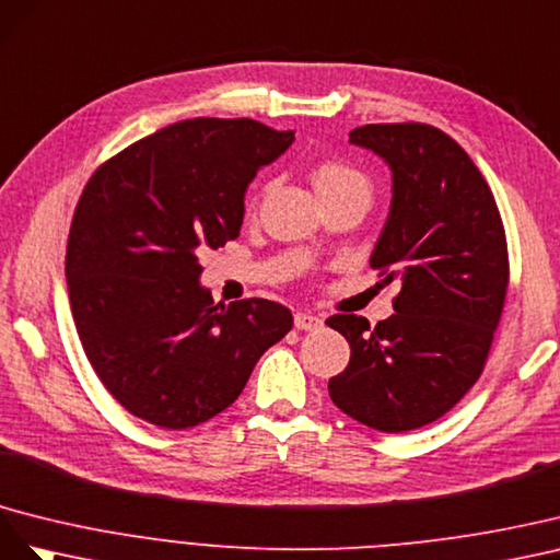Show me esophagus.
Returning <instances> with one entry per match:
<instances>
[{"label": "esophagus", "instance_id": "esophagus-1", "mask_svg": "<svg viewBox=\"0 0 560 560\" xmlns=\"http://www.w3.org/2000/svg\"><path fill=\"white\" fill-rule=\"evenodd\" d=\"M293 322H295L298 330H316V328L324 326L322 318H318L316 314H310V312H298Z\"/></svg>", "mask_w": 560, "mask_h": 560}]
</instances>
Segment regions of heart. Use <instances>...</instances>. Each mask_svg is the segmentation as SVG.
Masks as SVG:
<instances>
[{
  "instance_id": "obj_1",
  "label": "heart",
  "mask_w": 560,
  "mask_h": 560,
  "mask_svg": "<svg viewBox=\"0 0 560 560\" xmlns=\"http://www.w3.org/2000/svg\"><path fill=\"white\" fill-rule=\"evenodd\" d=\"M312 180H314V187H316L318 195H322V199L342 195V191H351V189H369L371 191L369 178H365V175L359 168H354L351 164H345V162L318 164L312 171ZM262 195H265V189H260L258 195L250 199V203H248L250 215L258 211V203H260Z\"/></svg>"
}]
</instances>
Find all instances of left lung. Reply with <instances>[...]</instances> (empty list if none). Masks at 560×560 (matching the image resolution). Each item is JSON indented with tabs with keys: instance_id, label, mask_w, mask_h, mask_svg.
<instances>
[{
	"instance_id": "left-lung-1",
	"label": "left lung",
	"mask_w": 560,
	"mask_h": 560,
	"mask_svg": "<svg viewBox=\"0 0 560 560\" xmlns=\"http://www.w3.org/2000/svg\"><path fill=\"white\" fill-rule=\"evenodd\" d=\"M392 166L394 197L371 267L401 279L394 314H335L351 357L330 377L332 404L401 434L439 420L481 377L509 285L504 222L481 171L436 126L365 124L349 133Z\"/></svg>"
}]
</instances>
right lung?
<instances>
[{
  "instance_id": "1",
  "label": "right lung",
  "mask_w": 560,
  "mask_h": 560,
  "mask_svg": "<svg viewBox=\"0 0 560 560\" xmlns=\"http://www.w3.org/2000/svg\"><path fill=\"white\" fill-rule=\"evenodd\" d=\"M293 138L255 119H187L89 178L68 236L70 307L95 375L136 418L162 429L215 418L293 328L279 302L225 307L199 285V253L238 236L248 183Z\"/></svg>"
}]
</instances>
